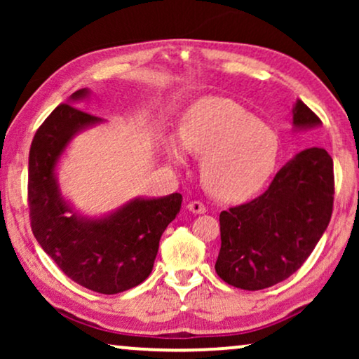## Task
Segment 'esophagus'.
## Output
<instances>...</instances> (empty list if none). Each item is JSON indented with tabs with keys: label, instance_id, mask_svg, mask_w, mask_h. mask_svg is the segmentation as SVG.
<instances>
[{
	"label": "esophagus",
	"instance_id": "obj_1",
	"mask_svg": "<svg viewBox=\"0 0 359 359\" xmlns=\"http://www.w3.org/2000/svg\"><path fill=\"white\" fill-rule=\"evenodd\" d=\"M188 209L189 212L193 214H204L205 212V205L203 203H199V201H191L188 204Z\"/></svg>",
	"mask_w": 359,
	"mask_h": 359
}]
</instances>
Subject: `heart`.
Segmentation results:
<instances>
[{
  "mask_svg": "<svg viewBox=\"0 0 359 359\" xmlns=\"http://www.w3.org/2000/svg\"><path fill=\"white\" fill-rule=\"evenodd\" d=\"M181 145L203 155L201 178L215 198L243 201L266 184L278 158L276 134L229 97H205L191 107L180 127ZM170 158L184 163L178 145Z\"/></svg>",
  "mask_w": 359,
  "mask_h": 359,
  "instance_id": "1",
  "label": "heart"
}]
</instances>
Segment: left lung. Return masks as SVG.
Masks as SVG:
<instances>
[{
	"mask_svg": "<svg viewBox=\"0 0 359 359\" xmlns=\"http://www.w3.org/2000/svg\"><path fill=\"white\" fill-rule=\"evenodd\" d=\"M322 121L297 100L294 129ZM335 196L333 160L325 149H306L278 171L257 199L220 212L215 273L230 286L259 291L302 266L330 222Z\"/></svg>",
	"mask_w": 359,
	"mask_h": 359,
	"instance_id": "1",
	"label": "left lung"
}]
</instances>
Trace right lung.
<instances>
[{
  "mask_svg": "<svg viewBox=\"0 0 359 359\" xmlns=\"http://www.w3.org/2000/svg\"><path fill=\"white\" fill-rule=\"evenodd\" d=\"M88 95L86 88L78 90L70 102ZM101 121L65 102L39 127L29 151V217L39 245L68 278L95 292L117 294L150 276L161 233L183 196L139 198L101 219L73 212L58 189L55 166L73 137Z\"/></svg>",
  "mask_w": 359,
  "mask_h": 359,
  "instance_id": "1",
  "label": "right lung"
}]
</instances>
